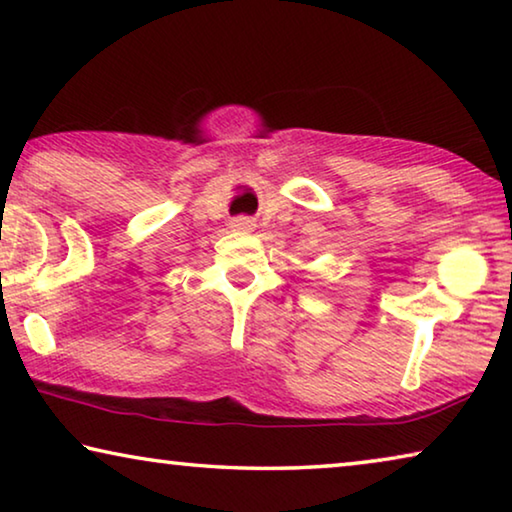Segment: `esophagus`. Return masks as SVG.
I'll return each instance as SVG.
<instances>
[{"instance_id":"esophagus-1","label":"esophagus","mask_w":512,"mask_h":512,"mask_svg":"<svg viewBox=\"0 0 512 512\" xmlns=\"http://www.w3.org/2000/svg\"><path fill=\"white\" fill-rule=\"evenodd\" d=\"M230 225H232V230H237V232H253L255 230V221L248 219V216H239V219H235Z\"/></svg>"}]
</instances>
